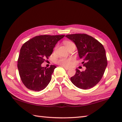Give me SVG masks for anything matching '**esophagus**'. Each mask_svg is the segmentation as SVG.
<instances>
[{
    "label": "esophagus",
    "mask_w": 122,
    "mask_h": 122,
    "mask_svg": "<svg viewBox=\"0 0 122 122\" xmlns=\"http://www.w3.org/2000/svg\"><path fill=\"white\" fill-rule=\"evenodd\" d=\"M63 68L66 70H68L69 69L68 68H67V67H63Z\"/></svg>",
    "instance_id": "34e87169"
}]
</instances>
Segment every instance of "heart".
<instances>
[{
    "instance_id": "heart-1",
    "label": "heart",
    "mask_w": 122,
    "mask_h": 122,
    "mask_svg": "<svg viewBox=\"0 0 122 122\" xmlns=\"http://www.w3.org/2000/svg\"><path fill=\"white\" fill-rule=\"evenodd\" d=\"M64 44L67 49L70 46L74 44L72 42L70 41H65ZM57 63L60 65L64 66V67H69L72 64V60L70 58L62 57L57 61Z\"/></svg>"
}]
</instances>
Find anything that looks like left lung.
I'll return each mask as SVG.
<instances>
[{"label": "left lung", "mask_w": 122, "mask_h": 122, "mask_svg": "<svg viewBox=\"0 0 122 122\" xmlns=\"http://www.w3.org/2000/svg\"><path fill=\"white\" fill-rule=\"evenodd\" d=\"M66 37L74 43L82 64L86 67L84 71L76 69L74 76L71 77L72 83L80 88L89 89L96 86L104 74L107 65L105 50L98 41L86 34H72Z\"/></svg>", "instance_id": "1"}]
</instances>
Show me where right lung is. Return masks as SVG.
<instances>
[{"mask_svg": "<svg viewBox=\"0 0 122 122\" xmlns=\"http://www.w3.org/2000/svg\"><path fill=\"white\" fill-rule=\"evenodd\" d=\"M65 35L36 36L25 43L20 49L18 69L21 79L28 89L34 91L44 90L51 79L56 67H43L42 64L52 54L58 41Z\"/></svg>", "mask_w": 122, "mask_h": 122, "instance_id": "1", "label": "right lung"}]
</instances>
